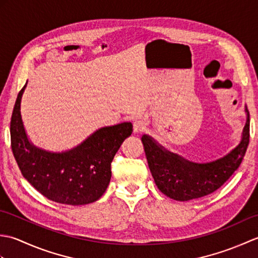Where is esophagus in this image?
<instances>
[{"mask_svg": "<svg viewBox=\"0 0 258 258\" xmlns=\"http://www.w3.org/2000/svg\"><path fill=\"white\" fill-rule=\"evenodd\" d=\"M146 122L144 119H139L136 120V122L134 123V126H133V131L135 134H140V133H143L145 128H146Z\"/></svg>", "mask_w": 258, "mask_h": 258, "instance_id": "esophagus-1", "label": "esophagus"}]
</instances>
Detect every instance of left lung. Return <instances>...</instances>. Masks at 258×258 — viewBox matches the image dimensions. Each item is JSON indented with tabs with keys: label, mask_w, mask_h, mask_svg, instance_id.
Here are the masks:
<instances>
[{
	"label": "left lung",
	"mask_w": 258,
	"mask_h": 258,
	"mask_svg": "<svg viewBox=\"0 0 258 258\" xmlns=\"http://www.w3.org/2000/svg\"><path fill=\"white\" fill-rule=\"evenodd\" d=\"M236 147L208 163H195L164 149L150 135L142 136L152 176L157 188L175 201H190L212 194L232 176L242 163L249 143V112Z\"/></svg>",
	"instance_id": "obj_1"
}]
</instances>
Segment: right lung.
Listing matches in <instances>:
<instances>
[{
  "mask_svg": "<svg viewBox=\"0 0 258 258\" xmlns=\"http://www.w3.org/2000/svg\"><path fill=\"white\" fill-rule=\"evenodd\" d=\"M19 93L11 118V146L21 173L33 187L53 202L85 205L97 201L111 180V163L133 132L131 122L98 128L81 144L64 152L35 146L27 138Z\"/></svg>",
  "mask_w": 258,
  "mask_h": 258,
  "instance_id": "add662e5",
  "label": "right lung"
}]
</instances>
